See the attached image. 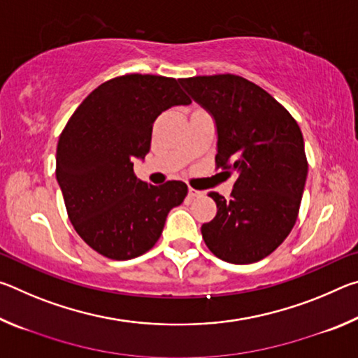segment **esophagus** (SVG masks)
<instances>
[{"label":"esophagus","instance_id":"obj_1","mask_svg":"<svg viewBox=\"0 0 358 358\" xmlns=\"http://www.w3.org/2000/svg\"><path fill=\"white\" fill-rule=\"evenodd\" d=\"M187 196L189 197H201L202 196V191H197V189H194V187H191L189 186V189H187Z\"/></svg>","mask_w":358,"mask_h":358}]
</instances>
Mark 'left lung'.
Segmentation results:
<instances>
[{
	"label": "left lung",
	"instance_id": "obj_1",
	"mask_svg": "<svg viewBox=\"0 0 358 358\" xmlns=\"http://www.w3.org/2000/svg\"><path fill=\"white\" fill-rule=\"evenodd\" d=\"M213 115L216 169L237 172L230 199L215 191L216 216L202 226L208 250L230 264L270 256L295 226L308 161L295 118L259 85L234 74L180 78Z\"/></svg>",
	"mask_w": 358,
	"mask_h": 358
}]
</instances>
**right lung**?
Instances as JSON below:
<instances>
[{
  "instance_id": "1",
  "label": "right lung",
  "mask_w": 358,
  "mask_h": 358,
  "mask_svg": "<svg viewBox=\"0 0 358 358\" xmlns=\"http://www.w3.org/2000/svg\"><path fill=\"white\" fill-rule=\"evenodd\" d=\"M189 102L172 77L128 74L93 90L66 123L57 180L76 232L101 256L129 260L150 251L169 211L185 201L183 181L145 183L134 161L150 151L155 120Z\"/></svg>"
}]
</instances>
